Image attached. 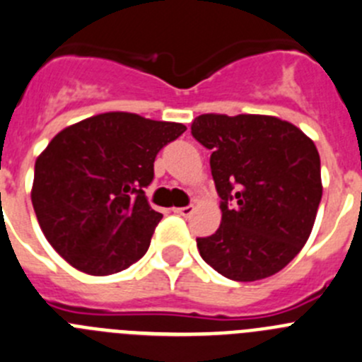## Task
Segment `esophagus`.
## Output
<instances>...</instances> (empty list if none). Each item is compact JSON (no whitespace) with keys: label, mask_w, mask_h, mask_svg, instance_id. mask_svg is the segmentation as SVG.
<instances>
[{"label":"esophagus","mask_w":362,"mask_h":362,"mask_svg":"<svg viewBox=\"0 0 362 362\" xmlns=\"http://www.w3.org/2000/svg\"><path fill=\"white\" fill-rule=\"evenodd\" d=\"M175 212H177L178 216H182V218H189V216L194 212V207H192V205H189V207H178L175 209Z\"/></svg>","instance_id":"1"}]
</instances>
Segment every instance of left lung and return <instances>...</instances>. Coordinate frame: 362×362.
<instances>
[{"label":"left lung","mask_w":362,"mask_h":362,"mask_svg":"<svg viewBox=\"0 0 362 362\" xmlns=\"http://www.w3.org/2000/svg\"><path fill=\"white\" fill-rule=\"evenodd\" d=\"M191 134L212 151L221 225L197 246L223 276L253 282L298 255L322 200L320 153L289 121L262 114H202Z\"/></svg>","instance_id":"1"}]
</instances>
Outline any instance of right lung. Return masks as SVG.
Wrapping results in <instances>:
<instances>
[{"mask_svg":"<svg viewBox=\"0 0 362 362\" xmlns=\"http://www.w3.org/2000/svg\"><path fill=\"white\" fill-rule=\"evenodd\" d=\"M182 123L105 112L66 127L37 157L32 204L44 238L89 275L123 272L146 253L160 212L148 204L160 148Z\"/></svg>","mask_w":362,"mask_h":362,"instance_id":"add662e5","label":"right lung"}]
</instances>
